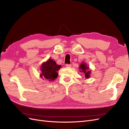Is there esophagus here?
I'll list each match as a JSON object with an SVG mask.
<instances>
[{"instance_id":"1","label":"esophagus","mask_w":129,"mask_h":129,"mask_svg":"<svg viewBox=\"0 0 129 129\" xmlns=\"http://www.w3.org/2000/svg\"><path fill=\"white\" fill-rule=\"evenodd\" d=\"M66 66L67 67H71V66H72V65L71 64H66Z\"/></svg>"}]
</instances>
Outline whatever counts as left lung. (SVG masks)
I'll return each instance as SVG.
<instances>
[{
	"instance_id": "8db88e82",
	"label": "left lung",
	"mask_w": 129,
	"mask_h": 129,
	"mask_svg": "<svg viewBox=\"0 0 129 129\" xmlns=\"http://www.w3.org/2000/svg\"><path fill=\"white\" fill-rule=\"evenodd\" d=\"M79 69H80V72L83 73L85 79H88L90 77L91 70L90 71V68L86 63H85V62H82L80 65Z\"/></svg>"
}]
</instances>
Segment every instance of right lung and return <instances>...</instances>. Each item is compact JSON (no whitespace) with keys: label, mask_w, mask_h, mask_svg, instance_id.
Here are the masks:
<instances>
[{"label":"right lung","mask_w":129,"mask_h":129,"mask_svg":"<svg viewBox=\"0 0 129 129\" xmlns=\"http://www.w3.org/2000/svg\"><path fill=\"white\" fill-rule=\"evenodd\" d=\"M61 68V65L57 64L55 61L52 58H49L41 64L40 76L43 79H46L49 81H54L58 76L57 71Z\"/></svg>","instance_id":"right-lung-1"}]
</instances>
